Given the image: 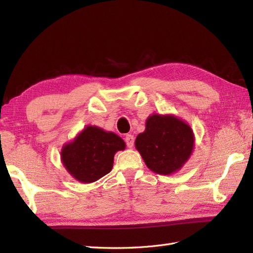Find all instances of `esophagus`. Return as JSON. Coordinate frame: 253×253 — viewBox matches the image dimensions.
<instances>
[{
    "label": "esophagus",
    "instance_id": "obj_1",
    "mask_svg": "<svg viewBox=\"0 0 253 253\" xmlns=\"http://www.w3.org/2000/svg\"><path fill=\"white\" fill-rule=\"evenodd\" d=\"M125 142H126V146L128 148H132L133 146V142H135V138L131 135V133H128L125 137Z\"/></svg>",
    "mask_w": 253,
    "mask_h": 253
}]
</instances>
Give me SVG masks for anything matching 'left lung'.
<instances>
[{
	"instance_id": "1",
	"label": "left lung",
	"mask_w": 253,
	"mask_h": 253,
	"mask_svg": "<svg viewBox=\"0 0 253 253\" xmlns=\"http://www.w3.org/2000/svg\"><path fill=\"white\" fill-rule=\"evenodd\" d=\"M136 148L154 173L169 175L179 169L193 149L189 125L173 115H152L146 130L136 138Z\"/></svg>"
}]
</instances>
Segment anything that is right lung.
Wrapping results in <instances>:
<instances>
[{
    "instance_id": "right-lung-1",
    "label": "right lung",
    "mask_w": 253,
    "mask_h": 253,
    "mask_svg": "<svg viewBox=\"0 0 253 253\" xmlns=\"http://www.w3.org/2000/svg\"><path fill=\"white\" fill-rule=\"evenodd\" d=\"M125 149V142L113 132L89 126L62 149V161L69 174L82 182H92L109 174L114 154Z\"/></svg>"
}]
</instances>
